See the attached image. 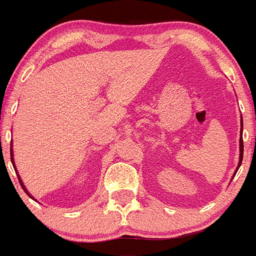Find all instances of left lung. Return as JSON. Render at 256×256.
Wrapping results in <instances>:
<instances>
[{"label": "left lung", "instance_id": "left-lung-1", "mask_svg": "<svg viewBox=\"0 0 256 256\" xmlns=\"http://www.w3.org/2000/svg\"><path fill=\"white\" fill-rule=\"evenodd\" d=\"M240 132H242V133H240V136H242V128H240ZM239 143H240V154H239V164H238V168H236V170H235V173H234V174H236L238 169H239V166H242V152H244V144H242V136H240V140H239Z\"/></svg>", "mask_w": 256, "mask_h": 256}]
</instances>
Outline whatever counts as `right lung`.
Here are the masks:
<instances>
[{"label": "right lung", "mask_w": 256, "mask_h": 256, "mask_svg": "<svg viewBox=\"0 0 256 256\" xmlns=\"http://www.w3.org/2000/svg\"><path fill=\"white\" fill-rule=\"evenodd\" d=\"M11 162H12V164H14V170H16V166H14V153H12V148H11ZM16 173H17V170H16ZM17 176H18V180H20V184H21L22 189H24V190L26 192V193H27V196H31V198H32V196H31V194L28 193V192H27L26 186H24V183H22V180H21V178H20V176H18V174H17ZM32 199H34V198H32Z\"/></svg>", "instance_id": "1"}]
</instances>
